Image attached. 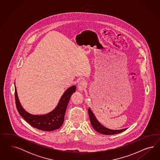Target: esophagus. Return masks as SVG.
I'll return each mask as SVG.
<instances>
[{
	"instance_id": "esophagus-1",
	"label": "esophagus",
	"mask_w": 160,
	"mask_h": 160,
	"mask_svg": "<svg viewBox=\"0 0 160 160\" xmlns=\"http://www.w3.org/2000/svg\"><path fill=\"white\" fill-rule=\"evenodd\" d=\"M86 82L84 81H81L78 83V88L80 92H82L84 88L86 86Z\"/></svg>"
}]
</instances>
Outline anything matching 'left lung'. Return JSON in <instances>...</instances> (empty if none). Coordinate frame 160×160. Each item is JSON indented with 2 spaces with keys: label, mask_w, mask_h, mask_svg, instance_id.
Listing matches in <instances>:
<instances>
[{
  "label": "left lung",
  "mask_w": 160,
  "mask_h": 160,
  "mask_svg": "<svg viewBox=\"0 0 160 160\" xmlns=\"http://www.w3.org/2000/svg\"><path fill=\"white\" fill-rule=\"evenodd\" d=\"M88 116L90 117V120L91 124L93 128L97 131L98 132L102 134H105V135H113V134H116L120 133L122 131H125L127 128H124L121 130H111L108 129L106 127L102 126V124L98 121L94 114H93L92 111L91 110L90 108L88 109Z\"/></svg>",
  "instance_id": "obj_1"
}]
</instances>
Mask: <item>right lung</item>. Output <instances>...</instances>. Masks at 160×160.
Listing matches in <instances>:
<instances>
[{
    "label": "right lung",
    "instance_id": "add662e5",
    "mask_svg": "<svg viewBox=\"0 0 160 160\" xmlns=\"http://www.w3.org/2000/svg\"><path fill=\"white\" fill-rule=\"evenodd\" d=\"M76 87L75 86L68 88L60 98L58 106L53 111L44 115H33L26 112L22 106L15 86V102L16 108L20 115L30 126L42 131H53L58 129L62 126L70 98L73 92H76Z\"/></svg>",
    "mask_w": 160,
    "mask_h": 160
}]
</instances>
